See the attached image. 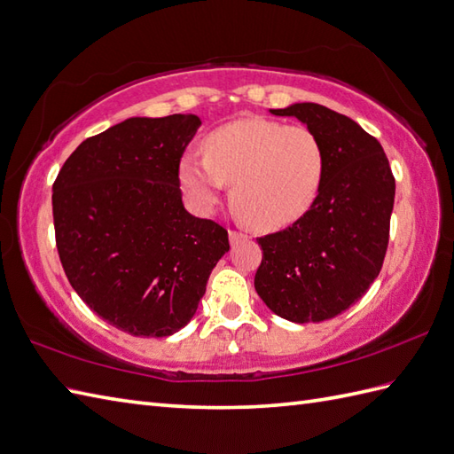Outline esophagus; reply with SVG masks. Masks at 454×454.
Returning <instances> with one entry per match:
<instances>
[{"instance_id":"obj_1","label":"esophagus","mask_w":454,"mask_h":454,"mask_svg":"<svg viewBox=\"0 0 454 454\" xmlns=\"http://www.w3.org/2000/svg\"><path fill=\"white\" fill-rule=\"evenodd\" d=\"M228 236H230V244H238V241H239L241 238H246L244 231H239V230H236V228H230Z\"/></svg>"}]
</instances>
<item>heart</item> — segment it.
Masks as SVG:
<instances>
[{
    "label": "heart",
    "instance_id": "b5f03b06",
    "mask_svg": "<svg viewBox=\"0 0 454 454\" xmlns=\"http://www.w3.org/2000/svg\"><path fill=\"white\" fill-rule=\"evenodd\" d=\"M325 164L319 137L305 125L247 118L210 133L205 158L187 154L179 177L201 208L215 207L231 184V201L239 213L255 226L275 228L311 207Z\"/></svg>",
    "mask_w": 454,
    "mask_h": 454
}]
</instances>
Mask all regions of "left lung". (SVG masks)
I'll use <instances>...</instances> for the list:
<instances>
[{
	"instance_id": "1",
	"label": "left lung",
	"mask_w": 454,
	"mask_h": 454,
	"mask_svg": "<svg viewBox=\"0 0 454 454\" xmlns=\"http://www.w3.org/2000/svg\"><path fill=\"white\" fill-rule=\"evenodd\" d=\"M270 112L308 125L326 164L309 210L286 230L257 238L255 290L280 317L319 323L350 308L381 272L395 176L381 143L348 115L313 102Z\"/></svg>"
}]
</instances>
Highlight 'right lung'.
Listing matches in <instances>:
<instances>
[{"label": "right lung", "instance_id": "right-lung-1", "mask_svg": "<svg viewBox=\"0 0 454 454\" xmlns=\"http://www.w3.org/2000/svg\"><path fill=\"white\" fill-rule=\"evenodd\" d=\"M201 120L129 118L84 139L54 182L56 247L89 308L133 336L185 326L228 230L182 203L179 162Z\"/></svg>", "mask_w": 454, "mask_h": 454}]
</instances>
